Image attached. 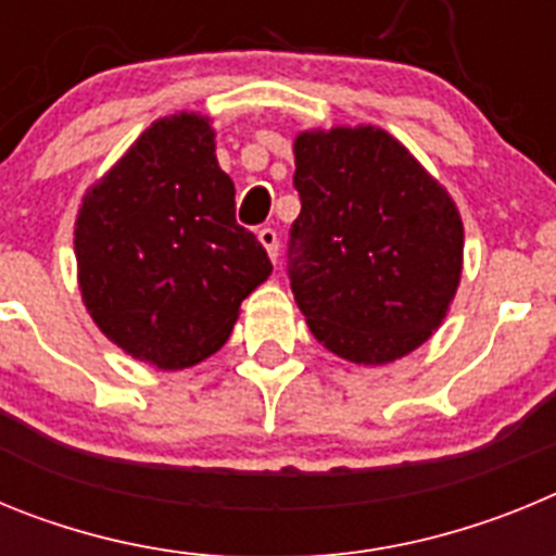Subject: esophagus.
<instances>
[{
  "mask_svg": "<svg viewBox=\"0 0 556 556\" xmlns=\"http://www.w3.org/2000/svg\"><path fill=\"white\" fill-rule=\"evenodd\" d=\"M258 242L264 244V248H267V253H269V258H273V264H278V233H275V228H262L258 230Z\"/></svg>",
  "mask_w": 556,
  "mask_h": 556,
  "instance_id": "obj_1",
  "label": "esophagus"
}]
</instances>
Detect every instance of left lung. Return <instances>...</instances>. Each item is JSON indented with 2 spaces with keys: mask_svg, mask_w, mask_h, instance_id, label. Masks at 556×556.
<instances>
[{
  "mask_svg": "<svg viewBox=\"0 0 556 556\" xmlns=\"http://www.w3.org/2000/svg\"><path fill=\"white\" fill-rule=\"evenodd\" d=\"M294 189L289 281L314 339L356 365L424 345L462 275L465 233L448 191L372 125L301 132Z\"/></svg>",
  "mask_w": 556,
  "mask_h": 556,
  "instance_id": "obj_1",
  "label": "left lung"
}]
</instances>
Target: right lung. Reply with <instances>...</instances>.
<instances>
[{"instance_id": "1", "label": "right lung", "mask_w": 556, "mask_h": 556, "mask_svg": "<svg viewBox=\"0 0 556 556\" xmlns=\"http://www.w3.org/2000/svg\"><path fill=\"white\" fill-rule=\"evenodd\" d=\"M75 255L100 331L161 370L219 351L244 298L273 273L262 242L236 223L233 180L200 113L152 122L88 189Z\"/></svg>"}]
</instances>
